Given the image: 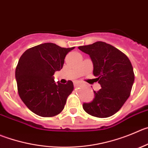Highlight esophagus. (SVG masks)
<instances>
[{"label":"esophagus","mask_w":148,"mask_h":148,"mask_svg":"<svg viewBox=\"0 0 148 148\" xmlns=\"http://www.w3.org/2000/svg\"><path fill=\"white\" fill-rule=\"evenodd\" d=\"M74 86L75 87H77V86H79V85H80V82H79V81H76V82H74Z\"/></svg>","instance_id":"34e87169"}]
</instances>
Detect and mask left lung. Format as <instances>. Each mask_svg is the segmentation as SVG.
I'll list each match as a JSON object with an SVG mask.
<instances>
[{
  "instance_id": "obj_1",
  "label": "left lung",
  "mask_w": 148,
  "mask_h": 148,
  "mask_svg": "<svg viewBox=\"0 0 148 148\" xmlns=\"http://www.w3.org/2000/svg\"><path fill=\"white\" fill-rule=\"evenodd\" d=\"M90 55L93 64V75L101 88L95 97L82 107L88 114L97 118H108L121 110L131 94L134 82L132 63L126 55L103 41L79 47Z\"/></svg>"
}]
</instances>
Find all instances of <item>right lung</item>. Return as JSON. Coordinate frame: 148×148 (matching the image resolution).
Here are the masks:
<instances>
[{
  "label": "right lung",
  "mask_w": 148,
  "mask_h": 148,
  "mask_svg": "<svg viewBox=\"0 0 148 148\" xmlns=\"http://www.w3.org/2000/svg\"><path fill=\"white\" fill-rule=\"evenodd\" d=\"M74 47L45 43L27 49L15 71L18 93L27 108L41 117H53L64 109L74 90L71 80L55 83L53 75L63 66L66 55Z\"/></svg>",
  "instance_id": "add662e5"
}]
</instances>
